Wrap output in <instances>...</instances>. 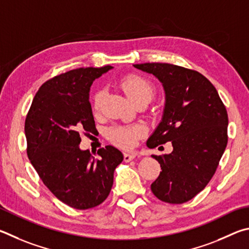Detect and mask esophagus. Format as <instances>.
I'll return each mask as SVG.
<instances>
[{"label": "esophagus", "instance_id": "1", "mask_svg": "<svg viewBox=\"0 0 249 249\" xmlns=\"http://www.w3.org/2000/svg\"><path fill=\"white\" fill-rule=\"evenodd\" d=\"M136 153H133V152H125L124 154V162H130V160H132L136 159Z\"/></svg>", "mask_w": 249, "mask_h": 249}]
</instances>
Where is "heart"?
Instances as JSON below:
<instances>
[{
    "label": "heart",
    "instance_id": "heart-1",
    "mask_svg": "<svg viewBox=\"0 0 249 249\" xmlns=\"http://www.w3.org/2000/svg\"><path fill=\"white\" fill-rule=\"evenodd\" d=\"M120 86L128 95V97L136 104L141 100L150 102L155 93L154 86L149 78L136 73L128 74L122 77L120 80ZM102 98V89H96L91 95L90 104L94 111L99 108ZM143 133H144V129L140 125H115L109 129L108 137L113 144L120 146L122 149H130L136 145Z\"/></svg>",
    "mask_w": 249,
    "mask_h": 249
}]
</instances>
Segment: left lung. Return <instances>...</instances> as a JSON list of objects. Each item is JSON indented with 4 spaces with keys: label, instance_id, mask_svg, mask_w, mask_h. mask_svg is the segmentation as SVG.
Here are the masks:
<instances>
[{
    "label": "left lung",
    "instance_id": "left-lung-1",
    "mask_svg": "<svg viewBox=\"0 0 249 249\" xmlns=\"http://www.w3.org/2000/svg\"><path fill=\"white\" fill-rule=\"evenodd\" d=\"M162 82V121L149 138L153 149L172 142L171 154L152 155L162 172L151 185L164 202L180 204L204 189L228 144V111L212 83L195 70L169 63L134 64Z\"/></svg>",
    "mask_w": 249,
    "mask_h": 249
}]
</instances>
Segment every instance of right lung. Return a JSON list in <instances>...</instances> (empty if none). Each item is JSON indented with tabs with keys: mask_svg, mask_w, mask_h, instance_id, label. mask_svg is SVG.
Segmentation results:
<instances>
[{
	"mask_svg": "<svg viewBox=\"0 0 249 249\" xmlns=\"http://www.w3.org/2000/svg\"><path fill=\"white\" fill-rule=\"evenodd\" d=\"M78 68L43 83L26 116L27 155L43 184L60 201L86 210L105 201L113 184V172L124 155L111 145L97 156L82 151L81 131L94 132L89 103L94 80L110 70Z\"/></svg>",
	"mask_w": 249,
	"mask_h": 249,
	"instance_id": "1",
	"label": "right lung"
}]
</instances>
